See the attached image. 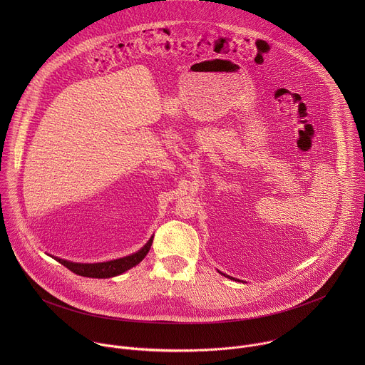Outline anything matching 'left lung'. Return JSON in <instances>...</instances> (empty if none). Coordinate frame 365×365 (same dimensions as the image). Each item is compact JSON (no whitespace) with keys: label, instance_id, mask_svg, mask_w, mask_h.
<instances>
[{"label":"left lung","instance_id":"left-lung-1","mask_svg":"<svg viewBox=\"0 0 365 365\" xmlns=\"http://www.w3.org/2000/svg\"><path fill=\"white\" fill-rule=\"evenodd\" d=\"M220 273H221V272H220ZM221 274H224V273H221ZM224 276H225V277H228V279H231V280H235L234 277H230V276H227V274H224Z\"/></svg>","mask_w":365,"mask_h":365}]
</instances>
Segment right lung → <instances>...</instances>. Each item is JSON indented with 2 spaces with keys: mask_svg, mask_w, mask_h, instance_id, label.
I'll use <instances>...</instances> for the list:
<instances>
[{
  "mask_svg": "<svg viewBox=\"0 0 365 365\" xmlns=\"http://www.w3.org/2000/svg\"><path fill=\"white\" fill-rule=\"evenodd\" d=\"M151 242H153V237L137 252H133L130 255H125L117 259H110V262H102V263H73L65 258H59L50 254L48 255L51 258H55L56 262H59L65 267H68L75 274H79L83 277H92V279H110V277L123 274L124 272L137 266L150 251Z\"/></svg>",
  "mask_w": 365,
  "mask_h": 365,
  "instance_id": "right-lung-1",
  "label": "right lung"
}]
</instances>
